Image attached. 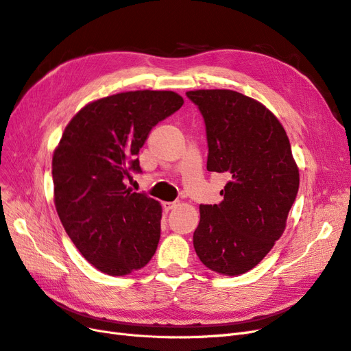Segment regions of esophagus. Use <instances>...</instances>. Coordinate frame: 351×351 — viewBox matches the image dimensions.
I'll list each match as a JSON object with an SVG mask.
<instances>
[{
	"instance_id": "1",
	"label": "esophagus",
	"mask_w": 351,
	"mask_h": 351,
	"mask_svg": "<svg viewBox=\"0 0 351 351\" xmlns=\"http://www.w3.org/2000/svg\"><path fill=\"white\" fill-rule=\"evenodd\" d=\"M177 206H178V202H164V204H162V208H164L165 212L171 210V209H174Z\"/></svg>"
}]
</instances>
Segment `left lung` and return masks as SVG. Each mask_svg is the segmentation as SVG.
Here are the masks:
<instances>
[{"mask_svg":"<svg viewBox=\"0 0 351 351\" xmlns=\"http://www.w3.org/2000/svg\"><path fill=\"white\" fill-rule=\"evenodd\" d=\"M186 95L205 120L208 171L230 176L221 204L200 205L193 246L205 267L234 277L256 267L282 236L299 168L284 127L261 102L228 89Z\"/></svg>","mask_w":351,"mask_h":351,"instance_id":"1","label":"left lung"}]
</instances>
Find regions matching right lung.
<instances>
[{"label":"right lung","instance_id":"1","mask_svg":"<svg viewBox=\"0 0 351 351\" xmlns=\"http://www.w3.org/2000/svg\"><path fill=\"white\" fill-rule=\"evenodd\" d=\"M171 90H133L93 101L73 117L52 156L61 224L83 258L123 277L143 268L161 236L162 208L125 180L142 173L139 151L152 127L182 108Z\"/></svg>","mask_w":351,"mask_h":351}]
</instances>
